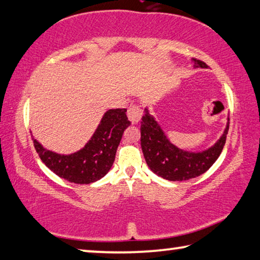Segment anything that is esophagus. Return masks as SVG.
Masks as SVG:
<instances>
[{
  "label": "esophagus",
  "instance_id": "1",
  "mask_svg": "<svg viewBox=\"0 0 260 260\" xmlns=\"http://www.w3.org/2000/svg\"><path fill=\"white\" fill-rule=\"evenodd\" d=\"M127 117H128L132 124H138L141 120V117H142V110L140 109L139 105L132 104L127 110Z\"/></svg>",
  "mask_w": 260,
  "mask_h": 260
}]
</instances>
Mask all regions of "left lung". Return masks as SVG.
Masks as SVG:
<instances>
[{
  "mask_svg": "<svg viewBox=\"0 0 260 260\" xmlns=\"http://www.w3.org/2000/svg\"><path fill=\"white\" fill-rule=\"evenodd\" d=\"M193 68L206 69L204 61L192 58ZM230 128L228 118L225 132L212 147L201 152H189L175 147L148 109L141 121V148L144 159L153 173L170 181H186L205 173L221 153Z\"/></svg>",
  "mask_w": 260,
  "mask_h": 260,
  "instance_id": "1",
  "label": "left lung"
}]
</instances>
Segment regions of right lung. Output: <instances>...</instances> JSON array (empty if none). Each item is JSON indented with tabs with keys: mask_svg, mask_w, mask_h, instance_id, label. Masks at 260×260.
Wrapping results in <instances>:
<instances>
[{
	"mask_svg": "<svg viewBox=\"0 0 260 260\" xmlns=\"http://www.w3.org/2000/svg\"><path fill=\"white\" fill-rule=\"evenodd\" d=\"M126 111L108 110L90 140L77 152L56 153L32 138L35 150L48 169L69 182L88 184L98 181L111 169L124 131L131 125Z\"/></svg>",
	"mask_w": 260,
	"mask_h": 260,
	"instance_id": "add662e5",
	"label": "right lung"
}]
</instances>
